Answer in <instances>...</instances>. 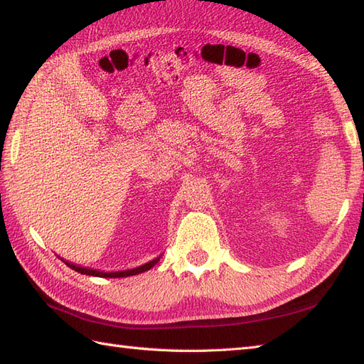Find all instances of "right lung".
I'll return each mask as SVG.
<instances>
[{"label": "right lung", "instance_id": "right-lung-1", "mask_svg": "<svg viewBox=\"0 0 364 364\" xmlns=\"http://www.w3.org/2000/svg\"><path fill=\"white\" fill-rule=\"evenodd\" d=\"M62 259V257H60ZM161 256L155 257L154 260L147 262V264L139 265L136 268H132V269H121V272H100V269H92V268H87V267H82V265H75L73 262H68L65 259H62V262H65L66 267L73 268L74 272H77L80 274H87V276H97V277H127V276H134V274H141L144 272H147L151 267H155Z\"/></svg>", "mask_w": 364, "mask_h": 364}]
</instances>
